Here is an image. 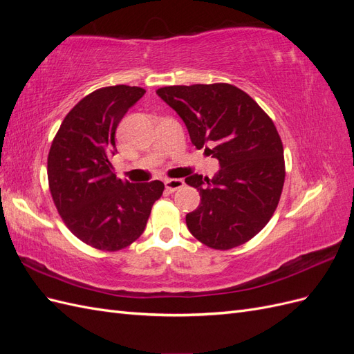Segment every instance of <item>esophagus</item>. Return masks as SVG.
<instances>
[{
    "label": "esophagus",
    "instance_id": "34e87169",
    "mask_svg": "<svg viewBox=\"0 0 354 354\" xmlns=\"http://www.w3.org/2000/svg\"><path fill=\"white\" fill-rule=\"evenodd\" d=\"M165 187H167V190H169V192H174V190H177V189H181L185 186V180L183 178H167L165 181Z\"/></svg>",
    "mask_w": 354,
    "mask_h": 354
}]
</instances>
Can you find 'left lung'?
<instances>
[{
	"instance_id": "obj_1",
	"label": "left lung",
	"mask_w": 354,
	"mask_h": 354,
	"mask_svg": "<svg viewBox=\"0 0 354 354\" xmlns=\"http://www.w3.org/2000/svg\"><path fill=\"white\" fill-rule=\"evenodd\" d=\"M156 94L187 127L196 149L220 164L212 178H186L201 203L186 216L194 236L214 250H230L259 233L279 203L283 146L273 121L248 94L230 84L173 85Z\"/></svg>"
}]
</instances>
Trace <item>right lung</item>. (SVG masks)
Wrapping results in <instances>:
<instances>
[{
  "mask_svg": "<svg viewBox=\"0 0 354 354\" xmlns=\"http://www.w3.org/2000/svg\"><path fill=\"white\" fill-rule=\"evenodd\" d=\"M145 93L113 85L85 95L63 120L50 147L47 174L55 205L75 236L102 251L122 250L140 238L164 192L159 180L118 178L111 164L116 127Z\"/></svg>",
  "mask_w": 354,
  "mask_h": 354,
  "instance_id": "add662e5",
  "label": "right lung"
}]
</instances>
